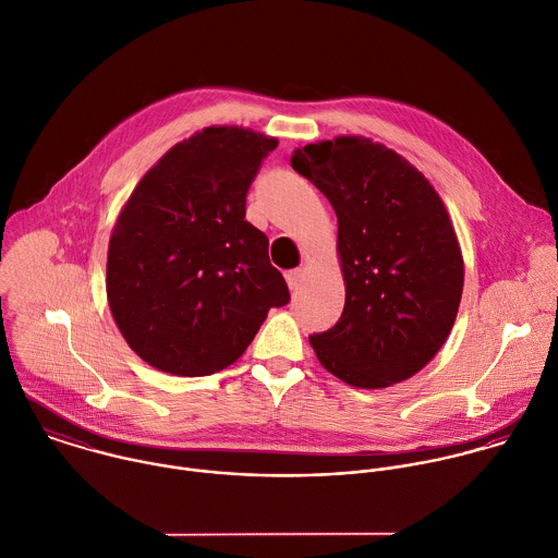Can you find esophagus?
Segmentation results:
<instances>
[{"mask_svg":"<svg viewBox=\"0 0 558 558\" xmlns=\"http://www.w3.org/2000/svg\"><path fill=\"white\" fill-rule=\"evenodd\" d=\"M284 278H287L289 289H291V291H298L300 284H302V280H304V271H302V269H291V271H287Z\"/></svg>","mask_w":558,"mask_h":558,"instance_id":"1","label":"esophagus"}]
</instances>
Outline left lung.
Returning a JSON list of instances; mask_svg holds the SVG:
<instances>
[{
	"instance_id": "8db88e82",
	"label": "left lung",
	"mask_w": 558,
	"mask_h": 558,
	"mask_svg": "<svg viewBox=\"0 0 558 558\" xmlns=\"http://www.w3.org/2000/svg\"><path fill=\"white\" fill-rule=\"evenodd\" d=\"M335 207L344 308L311 336L319 362L357 388L418 373L445 344L463 291V258L445 203L395 150L336 137L291 157Z\"/></svg>"
}]
</instances>
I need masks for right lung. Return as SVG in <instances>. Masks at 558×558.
I'll list each match as a JSON object with an SVG mask.
<instances>
[{
    "label": "right lung",
    "instance_id": "right-lung-1",
    "mask_svg": "<svg viewBox=\"0 0 558 558\" xmlns=\"http://www.w3.org/2000/svg\"><path fill=\"white\" fill-rule=\"evenodd\" d=\"M276 137L209 126L172 146L137 183L113 226L108 302L150 366L211 375L252 342L289 287L269 239L245 220V196Z\"/></svg>",
    "mask_w": 558,
    "mask_h": 558
}]
</instances>
